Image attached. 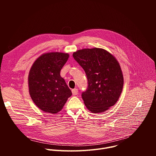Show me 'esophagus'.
Masks as SVG:
<instances>
[{
	"label": "esophagus",
	"mask_w": 156,
	"mask_h": 156,
	"mask_svg": "<svg viewBox=\"0 0 156 156\" xmlns=\"http://www.w3.org/2000/svg\"><path fill=\"white\" fill-rule=\"evenodd\" d=\"M72 94L73 96H75V95H77L78 93V89H73V90H72Z\"/></svg>",
	"instance_id": "34e87169"
}]
</instances>
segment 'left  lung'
Returning <instances> with one entry per match:
<instances>
[{"label": "left lung", "instance_id": "8db88e82", "mask_svg": "<svg viewBox=\"0 0 156 156\" xmlns=\"http://www.w3.org/2000/svg\"><path fill=\"white\" fill-rule=\"evenodd\" d=\"M73 57L87 76V87L81 94L87 108L96 114L115 105L123 86L122 72L115 58L100 48L79 50Z\"/></svg>", "mask_w": 156, "mask_h": 156}]
</instances>
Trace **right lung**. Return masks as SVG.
Instances as JSON below:
<instances>
[{
    "label": "right lung",
    "mask_w": 156,
    "mask_h": 156,
    "mask_svg": "<svg viewBox=\"0 0 156 156\" xmlns=\"http://www.w3.org/2000/svg\"><path fill=\"white\" fill-rule=\"evenodd\" d=\"M69 55L49 52L34 62L28 76L29 91L34 104L44 112L57 114L72 95L60 70Z\"/></svg>",
    "instance_id": "right-lung-1"
}]
</instances>
